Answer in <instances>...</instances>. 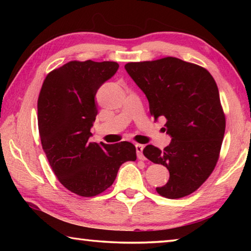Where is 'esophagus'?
Returning a JSON list of instances; mask_svg holds the SVG:
<instances>
[{"instance_id":"1","label":"esophagus","mask_w":251,"mask_h":251,"mask_svg":"<svg viewBox=\"0 0 251 251\" xmlns=\"http://www.w3.org/2000/svg\"><path fill=\"white\" fill-rule=\"evenodd\" d=\"M135 147H136V152H137V158L142 159V160L145 159V157H144V155H143L144 146L141 145V144H136Z\"/></svg>"}]
</instances>
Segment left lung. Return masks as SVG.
<instances>
[{
    "label": "left lung",
    "mask_w": 251,
    "mask_h": 251,
    "mask_svg": "<svg viewBox=\"0 0 251 251\" xmlns=\"http://www.w3.org/2000/svg\"><path fill=\"white\" fill-rule=\"evenodd\" d=\"M145 93L151 115L166 120L172 142L163 151L152 145L143 154L169 171L166 185L157 187L160 196H188L206 181L217 164L226 118L217 84L203 67L177 57L130 62L125 65Z\"/></svg>",
    "instance_id": "left-lung-1"
}]
</instances>
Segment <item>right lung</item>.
I'll list each match as a JSON object with an SVG mask.
<instances>
[{
	"instance_id": "right-lung-1",
	"label": "right lung",
	"mask_w": 251,
	"mask_h": 251,
	"mask_svg": "<svg viewBox=\"0 0 251 251\" xmlns=\"http://www.w3.org/2000/svg\"><path fill=\"white\" fill-rule=\"evenodd\" d=\"M116 62L71 61L50 72L37 100L43 151L59 182L82 197H93L113 185L121 165L136 160L129 142L90 143L95 122V95L116 73Z\"/></svg>"
}]
</instances>
